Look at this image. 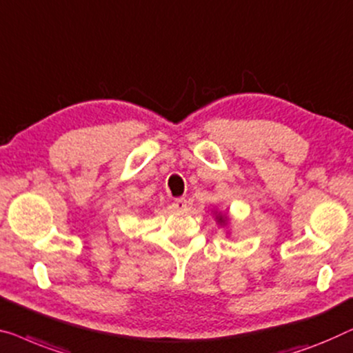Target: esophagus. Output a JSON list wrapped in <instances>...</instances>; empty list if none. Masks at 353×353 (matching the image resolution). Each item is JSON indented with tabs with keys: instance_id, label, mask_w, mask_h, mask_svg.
I'll use <instances>...</instances> for the list:
<instances>
[{
	"instance_id": "esophagus-1",
	"label": "esophagus",
	"mask_w": 353,
	"mask_h": 353,
	"mask_svg": "<svg viewBox=\"0 0 353 353\" xmlns=\"http://www.w3.org/2000/svg\"><path fill=\"white\" fill-rule=\"evenodd\" d=\"M173 208H175V210H178V212H185L186 210V199H183V197H178V199H175V201H173Z\"/></svg>"
}]
</instances>
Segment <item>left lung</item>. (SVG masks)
<instances>
[{
	"label": "left lung",
	"mask_w": 353,
	"mask_h": 353,
	"mask_svg": "<svg viewBox=\"0 0 353 353\" xmlns=\"http://www.w3.org/2000/svg\"><path fill=\"white\" fill-rule=\"evenodd\" d=\"M216 219H218V223H219V224H226V223H228V218H226V216H223V214H218Z\"/></svg>",
	"instance_id": "1"
}]
</instances>
